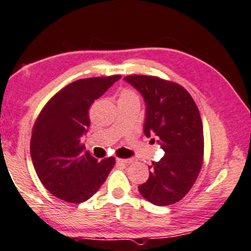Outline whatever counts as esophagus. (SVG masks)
<instances>
[{
	"mask_svg": "<svg viewBox=\"0 0 251 251\" xmlns=\"http://www.w3.org/2000/svg\"><path fill=\"white\" fill-rule=\"evenodd\" d=\"M117 162L122 163V164H130V163L134 162V160H132L131 158H126V159H123V158H117Z\"/></svg>",
	"mask_w": 251,
	"mask_h": 251,
	"instance_id": "obj_1",
	"label": "esophagus"
}]
</instances>
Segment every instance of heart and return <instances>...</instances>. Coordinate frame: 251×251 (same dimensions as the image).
I'll use <instances>...</instances> for the list:
<instances>
[{"instance_id": "heart-1", "label": "heart", "mask_w": 251, "mask_h": 251, "mask_svg": "<svg viewBox=\"0 0 251 251\" xmlns=\"http://www.w3.org/2000/svg\"><path fill=\"white\" fill-rule=\"evenodd\" d=\"M120 100L123 101H140L138 94L132 89H125V91L121 92Z\"/></svg>"}]
</instances>
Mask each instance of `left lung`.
<instances>
[{
	"label": "left lung",
	"instance_id": "obj_1",
	"mask_svg": "<svg viewBox=\"0 0 251 251\" xmlns=\"http://www.w3.org/2000/svg\"><path fill=\"white\" fill-rule=\"evenodd\" d=\"M125 80L144 99L145 136H157L165 152L149 166V179L138 191L153 205H173L188 193L202 166L203 130L199 109L190 93L176 82L137 74Z\"/></svg>",
	"mask_w": 251,
	"mask_h": 251
}]
</instances>
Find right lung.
Returning a JSON list of instances; mask_svg holds the SVG:
<instances>
[{
  "mask_svg": "<svg viewBox=\"0 0 251 251\" xmlns=\"http://www.w3.org/2000/svg\"><path fill=\"white\" fill-rule=\"evenodd\" d=\"M121 75L76 80L45 104L36 120L30 142L33 168L44 187L72 203L88 200L114 168L113 157L98 162L85 150L91 104Z\"/></svg>",
  "mask_w": 251,
  "mask_h": 251,
  "instance_id": "obj_1",
  "label": "right lung"
}]
</instances>
